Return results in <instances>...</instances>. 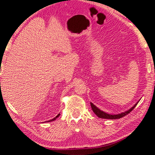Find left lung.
I'll return each instance as SVG.
<instances>
[{
  "label": "left lung",
  "instance_id": "left-lung-1",
  "mask_svg": "<svg viewBox=\"0 0 155 155\" xmlns=\"http://www.w3.org/2000/svg\"><path fill=\"white\" fill-rule=\"evenodd\" d=\"M139 101H138V102L136 103V104H135V105H134V106L133 107H131V108H130V110H128V111H126V112H122V113L118 114H107V113H106V112H103V111H101V110H99V108H97V107H96L95 105H94V104L91 103V106L92 110L94 111V113H95L96 115H97L99 117L104 118V119L115 120V119H120V118L124 117V116L126 115V114H128L130 113V112H131V111L134 110V109L136 107V105H137V104L139 103Z\"/></svg>",
  "mask_w": 155,
  "mask_h": 155
}]
</instances>
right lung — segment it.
<instances>
[{
	"instance_id": "obj_1",
	"label": "right lung",
	"mask_w": 155,
	"mask_h": 155,
	"mask_svg": "<svg viewBox=\"0 0 155 155\" xmlns=\"http://www.w3.org/2000/svg\"><path fill=\"white\" fill-rule=\"evenodd\" d=\"M59 115H60V114H58V115H57V116H56V117H54V119L51 120H48V122H51V121H54V120H55L56 119V118H57L58 117H59Z\"/></svg>"
}]
</instances>
